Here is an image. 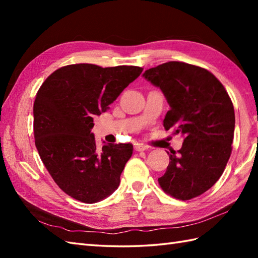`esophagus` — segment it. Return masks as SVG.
<instances>
[{"instance_id":"esophagus-1","label":"esophagus","mask_w":258,"mask_h":258,"mask_svg":"<svg viewBox=\"0 0 258 258\" xmlns=\"http://www.w3.org/2000/svg\"><path fill=\"white\" fill-rule=\"evenodd\" d=\"M147 149H149V147H147V146L144 145V144H141V143L134 144V150H135L136 152H143V151H146Z\"/></svg>"}]
</instances>
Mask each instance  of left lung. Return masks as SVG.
I'll use <instances>...</instances> for the list:
<instances>
[{
    "instance_id": "left-lung-1",
    "label": "left lung",
    "mask_w": 258,
    "mask_h": 258,
    "mask_svg": "<svg viewBox=\"0 0 258 258\" xmlns=\"http://www.w3.org/2000/svg\"><path fill=\"white\" fill-rule=\"evenodd\" d=\"M143 78L160 87L171 107L164 127L184 138L182 149L168 153L169 164L158 183L175 199H194L217 182L231 156L233 103L215 76L191 64L167 62L146 70Z\"/></svg>"
}]
</instances>
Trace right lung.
Wrapping results in <instances>:
<instances>
[{
  "label": "right lung",
  "mask_w": 258,
  "mask_h": 258,
  "mask_svg": "<svg viewBox=\"0 0 258 258\" xmlns=\"http://www.w3.org/2000/svg\"><path fill=\"white\" fill-rule=\"evenodd\" d=\"M142 71L72 64L56 70L41 85L33 106L35 146L54 182L69 196L93 204L118 187L133 145L98 149L91 132L93 118L107 111Z\"/></svg>",
  "instance_id": "1"
}]
</instances>
